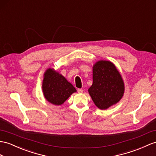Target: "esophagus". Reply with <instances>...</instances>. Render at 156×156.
Here are the masks:
<instances>
[{
  "instance_id": "1",
  "label": "esophagus",
  "mask_w": 156,
  "mask_h": 156,
  "mask_svg": "<svg viewBox=\"0 0 156 156\" xmlns=\"http://www.w3.org/2000/svg\"><path fill=\"white\" fill-rule=\"evenodd\" d=\"M77 91H78V93H82L83 92V90L82 89H78Z\"/></svg>"
}]
</instances>
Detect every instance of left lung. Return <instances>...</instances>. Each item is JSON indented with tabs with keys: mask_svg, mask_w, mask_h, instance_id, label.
Segmentation results:
<instances>
[{
	"mask_svg": "<svg viewBox=\"0 0 156 156\" xmlns=\"http://www.w3.org/2000/svg\"><path fill=\"white\" fill-rule=\"evenodd\" d=\"M94 105L105 110L116 104L124 93V84L119 71L108 61L101 60L93 67V85L88 90Z\"/></svg>",
	"mask_w": 156,
	"mask_h": 156,
	"instance_id": "left-lung-1",
	"label": "left lung"
}]
</instances>
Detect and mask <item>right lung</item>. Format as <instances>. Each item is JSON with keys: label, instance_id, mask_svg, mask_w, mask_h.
Instances as JSON below:
<instances>
[{"label": "right lung", "instance_id": "right-lung-1", "mask_svg": "<svg viewBox=\"0 0 156 156\" xmlns=\"http://www.w3.org/2000/svg\"><path fill=\"white\" fill-rule=\"evenodd\" d=\"M42 90L45 99L54 105H62L71 94L77 91L62 75L51 68L44 73Z\"/></svg>", "mask_w": 156, "mask_h": 156}]
</instances>
